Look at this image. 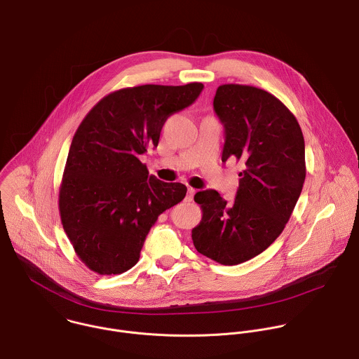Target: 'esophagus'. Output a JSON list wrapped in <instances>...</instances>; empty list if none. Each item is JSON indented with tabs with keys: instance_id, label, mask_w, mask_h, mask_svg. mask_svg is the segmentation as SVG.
Instances as JSON below:
<instances>
[{
	"instance_id": "obj_1",
	"label": "esophagus",
	"mask_w": 359,
	"mask_h": 359,
	"mask_svg": "<svg viewBox=\"0 0 359 359\" xmlns=\"http://www.w3.org/2000/svg\"><path fill=\"white\" fill-rule=\"evenodd\" d=\"M194 193H196V190H194V189H191V187H189V189H187V196H186V201H187V203H190V201L193 200Z\"/></svg>"
}]
</instances>
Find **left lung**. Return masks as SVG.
Returning a JSON list of instances; mask_svg holds the SVG:
<instances>
[{"label":"left lung","instance_id":"obj_1","mask_svg":"<svg viewBox=\"0 0 359 359\" xmlns=\"http://www.w3.org/2000/svg\"><path fill=\"white\" fill-rule=\"evenodd\" d=\"M214 110L225 128L222 162L245 169L235 201L211 189L194 196L203 218L191 238L198 253L235 266L264 252L290 221L306 176L305 140L288 107L256 86L221 85Z\"/></svg>","mask_w":359,"mask_h":359}]
</instances>
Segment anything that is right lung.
Wrapping results in <instances>:
<instances>
[{
    "label": "right lung",
    "mask_w": 359,
    "mask_h": 359,
    "mask_svg": "<svg viewBox=\"0 0 359 359\" xmlns=\"http://www.w3.org/2000/svg\"><path fill=\"white\" fill-rule=\"evenodd\" d=\"M203 88H124L99 100L79 124L58 207L76 256L92 271L111 276L134 267L158 217L184 198V184L158 180L140 156L158 147L166 118L194 103Z\"/></svg>",
    "instance_id": "1"
}]
</instances>
